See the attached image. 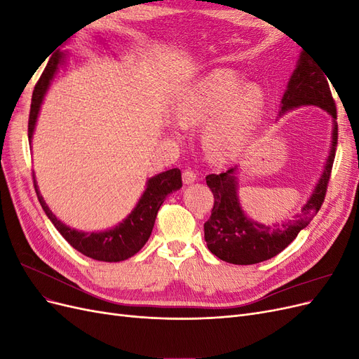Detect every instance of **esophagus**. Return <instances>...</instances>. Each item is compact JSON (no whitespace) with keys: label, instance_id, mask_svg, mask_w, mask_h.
I'll return each instance as SVG.
<instances>
[{"label":"esophagus","instance_id":"34e87169","mask_svg":"<svg viewBox=\"0 0 359 359\" xmlns=\"http://www.w3.org/2000/svg\"><path fill=\"white\" fill-rule=\"evenodd\" d=\"M182 181H184V184H186V186H190V184H193L194 181H196V173H194L190 169L184 170L182 172Z\"/></svg>","mask_w":359,"mask_h":359}]
</instances>
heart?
Returning a JSON list of instances; mask_svg holds the SVG:
<instances>
[{"label":"heart","mask_w":359,"mask_h":359,"mask_svg":"<svg viewBox=\"0 0 359 359\" xmlns=\"http://www.w3.org/2000/svg\"><path fill=\"white\" fill-rule=\"evenodd\" d=\"M266 95L255 82L241 83L232 70H214L190 83L177 102L178 123L184 127L205 126L203 145L211 160L224 163L240 157L252 142L265 114Z\"/></svg>","instance_id":"1"}]
</instances>
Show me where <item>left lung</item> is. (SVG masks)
I'll list each match as a JSON object with an SVG mask.
<instances>
[{
  "label": "left lung",
  "instance_id": "1",
  "mask_svg": "<svg viewBox=\"0 0 359 359\" xmlns=\"http://www.w3.org/2000/svg\"><path fill=\"white\" fill-rule=\"evenodd\" d=\"M327 73L306 52L299 53L286 91L281 99L278 116L302 106H316L332 119L331 145L323 170L306 203L292 220L265 224L245 214L240 194L238 175L241 166H235L220 175L206 177V186L214 194V208L210 220L203 224L208 250L219 259L233 265H253L277 256L310 224L323 203L337 148V111Z\"/></svg>",
  "mask_w": 359,
  "mask_h": 359
}]
</instances>
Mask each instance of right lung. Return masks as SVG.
<instances>
[{
	"instance_id": "obj_1",
	"label": "right lung",
	"mask_w": 359,
	"mask_h": 359,
	"mask_svg": "<svg viewBox=\"0 0 359 359\" xmlns=\"http://www.w3.org/2000/svg\"><path fill=\"white\" fill-rule=\"evenodd\" d=\"M66 61L67 52H57L48 62L45 72H43L40 81L36 85L34 93H32L28 121L29 147L32 142V135H34L41 104L45 102V97L52 82L55 81L60 70L66 66ZM32 180H34V189L43 211H45L52 224L55 226V229L62 235L64 240L82 255L94 260H102V262H121V260L135 256L145 245L151 232H153L157 212L168 194L182 187L180 169H169L166 172L157 173V175L147 180L144 193L140 194L135 208L123 222H119L116 226L111 227V229L85 232L62 223L52 212V210L40 194L34 172H32Z\"/></svg>"
}]
</instances>
